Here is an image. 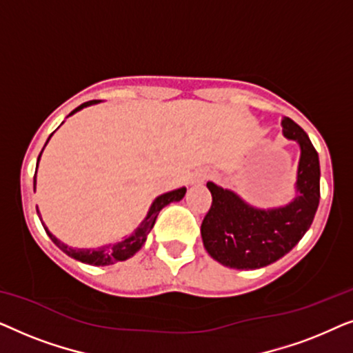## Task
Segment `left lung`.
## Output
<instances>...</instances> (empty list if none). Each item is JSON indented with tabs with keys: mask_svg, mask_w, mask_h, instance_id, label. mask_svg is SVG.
<instances>
[{
	"mask_svg": "<svg viewBox=\"0 0 353 353\" xmlns=\"http://www.w3.org/2000/svg\"><path fill=\"white\" fill-rule=\"evenodd\" d=\"M283 133L301 144L297 172L299 194L294 202L273 210H257L234 192L214 185L212 205L201 225L204 248L216 262L236 270L267 267L284 257L310 228L320 204V161L310 138L291 119Z\"/></svg>",
	"mask_w": 353,
	"mask_h": 353,
	"instance_id": "8db88e82",
	"label": "left lung"
}]
</instances>
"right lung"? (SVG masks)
<instances>
[{
  "mask_svg": "<svg viewBox=\"0 0 353 353\" xmlns=\"http://www.w3.org/2000/svg\"><path fill=\"white\" fill-rule=\"evenodd\" d=\"M93 103H96V101H88V103H83L81 105H79L77 109L72 110L70 115L77 112V110H80L81 108H86V105H90ZM48 139H50V138H48ZM40 156H41V152H40ZM40 156H38V159H40ZM33 188H35V176H33ZM185 192H186V188H180V190L165 192V194L159 196L157 199L154 201V204L151 205V210H149L146 220H144L143 223L139 225V228L134 231L133 234H130L128 238L120 241V243H115L112 245H108V248H103V249H98V250H94V249L93 250H90V249H72V248H69V245L62 244L61 241H57L54 236H52L50 231H48L45 225H43V228H45L46 233L50 234L52 243H54L57 248L62 250V252H65L72 259L80 260V262H83V263L96 265V267H103V265L122 262V260L130 259L132 255L137 254L138 250L143 248V244L146 243L148 233L152 230L154 223H156L159 212H161L167 204H170V202L183 199ZM37 212H38V209H37ZM40 220H41V216H40Z\"/></svg>",
  "mask_w": 353,
  "mask_h": 353,
  "instance_id": "1",
  "label": "right lung"
}]
</instances>
